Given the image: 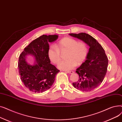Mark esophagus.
<instances>
[{
	"mask_svg": "<svg viewBox=\"0 0 122 122\" xmlns=\"http://www.w3.org/2000/svg\"><path fill=\"white\" fill-rule=\"evenodd\" d=\"M66 73H68L69 74H73L74 73V72L72 71H66Z\"/></svg>",
	"mask_w": 122,
	"mask_h": 122,
	"instance_id": "esophagus-1",
	"label": "esophagus"
}]
</instances>
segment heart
<instances>
[{
  "label": "heart",
  "mask_w": 122,
  "mask_h": 122,
  "mask_svg": "<svg viewBox=\"0 0 122 122\" xmlns=\"http://www.w3.org/2000/svg\"><path fill=\"white\" fill-rule=\"evenodd\" d=\"M67 51L66 60L60 61L58 68L62 70L69 71L76 65L84 63L88 54V48L84 42H78L74 38L65 37L61 40L57 46L51 44L48 48L47 55L49 60L54 64H57L60 60L61 52Z\"/></svg>",
  "instance_id": "1"
}]
</instances>
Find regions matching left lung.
I'll list each match as a JSON object with an SVG mask.
<instances>
[{"label":"left lung","mask_w":122,"mask_h":122,"mask_svg":"<svg viewBox=\"0 0 122 122\" xmlns=\"http://www.w3.org/2000/svg\"><path fill=\"white\" fill-rule=\"evenodd\" d=\"M69 35L82 41L89 46L86 60L76 69L79 79L73 85L82 92L92 91L99 86L104 80L107 71L108 58L103 48L91 35L85 33Z\"/></svg>","instance_id":"left-lung-1"}]
</instances>
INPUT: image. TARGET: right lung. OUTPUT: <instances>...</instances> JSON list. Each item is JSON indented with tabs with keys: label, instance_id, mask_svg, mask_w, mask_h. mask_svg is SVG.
<instances>
[{
	"label": "right lung",
	"instance_id": "right-lung-1",
	"mask_svg": "<svg viewBox=\"0 0 122 122\" xmlns=\"http://www.w3.org/2000/svg\"><path fill=\"white\" fill-rule=\"evenodd\" d=\"M58 35H42L32 41L20 55L19 73L24 85L32 92H43L49 89L60 71L51 64L47 55L49 42L56 41ZM34 57V65L26 62V56Z\"/></svg>",
	"mask_w": 122,
	"mask_h": 122
}]
</instances>
